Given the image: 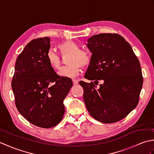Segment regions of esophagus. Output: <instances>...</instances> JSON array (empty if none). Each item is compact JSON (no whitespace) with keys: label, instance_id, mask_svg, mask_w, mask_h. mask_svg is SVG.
<instances>
[{"label":"esophagus","instance_id":"esophagus-1","mask_svg":"<svg viewBox=\"0 0 154 154\" xmlns=\"http://www.w3.org/2000/svg\"><path fill=\"white\" fill-rule=\"evenodd\" d=\"M72 81H73V85L78 84V80H77V79H72Z\"/></svg>","mask_w":154,"mask_h":154}]
</instances>
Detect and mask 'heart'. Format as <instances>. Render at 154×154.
<instances>
[{"mask_svg": "<svg viewBox=\"0 0 154 154\" xmlns=\"http://www.w3.org/2000/svg\"><path fill=\"white\" fill-rule=\"evenodd\" d=\"M57 49L62 56L66 58V66L62 67L58 71L61 77L73 78L77 77L80 72V66L83 68L89 66L92 61V54L85 49H80L79 44L73 40H65L57 45ZM46 60L50 66L57 69L60 66V57L53 51H48Z\"/></svg>", "mask_w": 154, "mask_h": 154, "instance_id": "heart-1", "label": "heart"}]
</instances>
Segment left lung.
<instances>
[{"label": "left lung", "instance_id": "8db88e82", "mask_svg": "<svg viewBox=\"0 0 154 154\" xmlns=\"http://www.w3.org/2000/svg\"><path fill=\"white\" fill-rule=\"evenodd\" d=\"M92 61L85 78L103 80L99 89L93 82L79 81L89 114L103 123L125 118L137 106L143 85L140 63L132 47L117 34H100L88 40ZM98 84V83H97Z\"/></svg>", "mask_w": 154, "mask_h": 154}]
</instances>
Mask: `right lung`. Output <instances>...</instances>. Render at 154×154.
I'll return each mask as SVG.
<instances>
[{
	"label": "right lung",
	"instance_id": "obj_1",
	"mask_svg": "<svg viewBox=\"0 0 154 154\" xmlns=\"http://www.w3.org/2000/svg\"><path fill=\"white\" fill-rule=\"evenodd\" d=\"M50 42L48 37L29 42L17 57L12 80L18 112L29 122L44 128L60 122L63 100L73 86L70 78L59 76L48 64Z\"/></svg>",
	"mask_w": 154,
	"mask_h": 154
}]
</instances>
